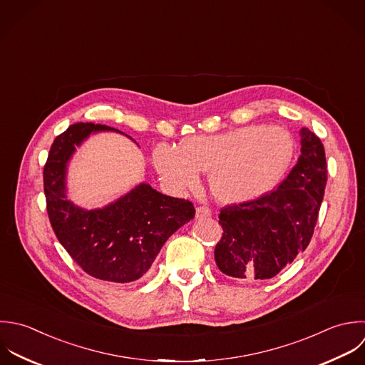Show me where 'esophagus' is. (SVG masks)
I'll list each match as a JSON object with an SVG mask.
<instances>
[{"mask_svg":"<svg viewBox=\"0 0 365 365\" xmlns=\"http://www.w3.org/2000/svg\"><path fill=\"white\" fill-rule=\"evenodd\" d=\"M212 215V210L207 206H199L196 209V217L202 219V217H209Z\"/></svg>","mask_w":365,"mask_h":365,"instance_id":"esophagus-1","label":"esophagus"}]
</instances>
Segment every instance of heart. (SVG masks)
<instances>
[{
  "instance_id": "obj_1",
  "label": "heart",
  "mask_w": 365,
  "mask_h": 365,
  "mask_svg": "<svg viewBox=\"0 0 365 365\" xmlns=\"http://www.w3.org/2000/svg\"><path fill=\"white\" fill-rule=\"evenodd\" d=\"M294 153L290 133L279 126L247 125L223 133L193 136L182 148L159 145L155 166L178 190L195 189L199 172L210 173L215 196L245 203L269 193L287 170Z\"/></svg>"
}]
</instances>
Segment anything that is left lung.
Returning a JSON list of instances; mask_svg holds the SVG:
<instances>
[{"label": "left lung", "instance_id": "1", "mask_svg": "<svg viewBox=\"0 0 365 365\" xmlns=\"http://www.w3.org/2000/svg\"><path fill=\"white\" fill-rule=\"evenodd\" d=\"M300 136L302 155L276 190L220 210L223 235L215 260L226 276L240 282L267 280L307 249L324 197L327 162L314 132L303 128Z\"/></svg>", "mask_w": 365, "mask_h": 365}]
</instances>
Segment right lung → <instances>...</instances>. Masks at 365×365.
<instances>
[{"label": "right lung", "instance_id": "right-lung-1", "mask_svg": "<svg viewBox=\"0 0 365 365\" xmlns=\"http://www.w3.org/2000/svg\"><path fill=\"white\" fill-rule=\"evenodd\" d=\"M101 130L118 129L79 122L55 138L43 166L46 212L56 239L85 273L130 283L150 269L165 242L196 210L192 202L162 195L146 183L102 209L85 210L66 200L68 160L75 146Z\"/></svg>", "mask_w": 365, "mask_h": 365}]
</instances>
